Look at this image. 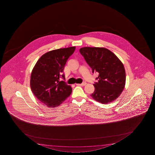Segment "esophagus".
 Returning a JSON list of instances; mask_svg holds the SVG:
<instances>
[{
  "label": "esophagus",
  "instance_id": "esophagus-1",
  "mask_svg": "<svg viewBox=\"0 0 155 155\" xmlns=\"http://www.w3.org/2000/svg\"><path fill=\"white\" fill-rule=\"evenodd\" d=\"M87 83L86 82H83L82 84H76L77 86H84L85 85H86Z\"/></svg>",
  "mask_w": 155,
  "mask_h": 155
}]
</instances>
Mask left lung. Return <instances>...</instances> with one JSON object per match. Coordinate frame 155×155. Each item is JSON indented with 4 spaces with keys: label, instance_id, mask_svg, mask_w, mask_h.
I'll return each mask as SVG.
<instances>
[{
    "label": "left lung",
    "instance_id": "8db88e82",
    "mask_svg": "<svg viewBox=\"0 0 155 155\" xmlns=\"http://www.w3.org/2000/svg\"><path fill=\"white\" fill-rule=\"evenodd\" d=\"M80 53L92 68L97 72V82L91 97L97 102L108 104L116 100L123 92L126 82L123 64L114 53L105 48L84 47Z\"/></svg>",
    "mask_w": 155,
    "mask_h": 155
}]
</instances>
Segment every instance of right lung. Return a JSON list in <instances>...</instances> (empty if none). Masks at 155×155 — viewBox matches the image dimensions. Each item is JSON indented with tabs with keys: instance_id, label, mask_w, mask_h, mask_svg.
Instances as JSON below:
<instances>
[{
	"instance_id": "1",
	"label": "right lung",
	"mask_w": 155,
	"mask_h": 155,
	"mask_svg": "<svg viewBox=\"0 0 155 155\" xmlns=\"http://www.w3.org/2000/svg\"><path fill=\"white\" fill-rule=\"evenodd\" d=\"M75 47L52 50L42 55L32 71L30 87L37 99L48 107H58L71 95L72 88L64 81L63 69Z\"/></svg>"
}]
</instances>
